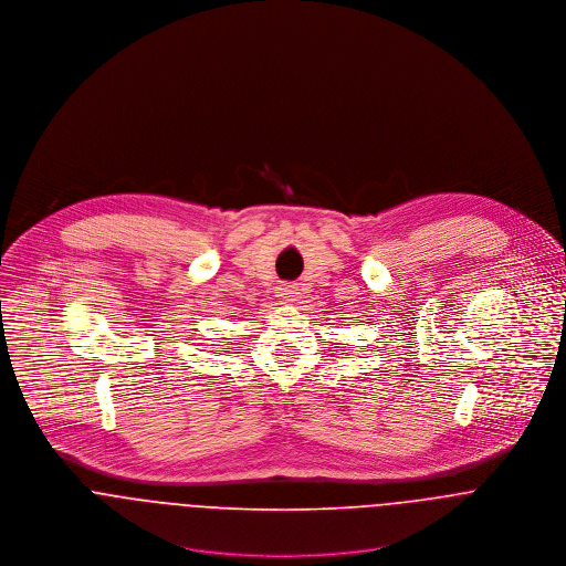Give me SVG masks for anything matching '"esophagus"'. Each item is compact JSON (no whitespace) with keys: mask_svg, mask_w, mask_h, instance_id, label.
Here are the masks:
<instances>
[{"mask_svg":"<svg viewBox=\"0 0 566 566\" xmlns=\"http://www.w3.org/2000/svg\"><path fill=\"white\" fill-rule=\"evenodd\" d=\"M276 296L283 301V303H294L298 298V287L296 285H281Z\"/></svg>","mask_w":566,"mask_h":566,"instance_id":"1","label":"esophagus"}]
</instances>
